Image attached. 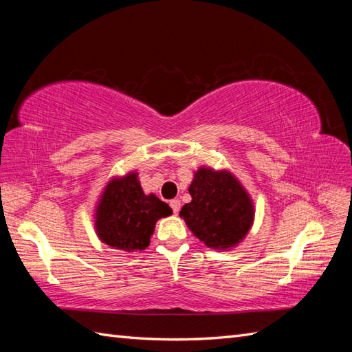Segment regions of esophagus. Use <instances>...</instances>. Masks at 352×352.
<instances>
[{
	"label": "esophagus",
	"mask_w": 352,
	"mask_h": 352,
	"mask_svg": "<svg viewBox=\"0 0 352 352\" xmlns=\"http://www.w3.org/2000/svg\"><path fill=\"white\" fill-rule=\"evenodd\" d=\"M169 206L172 207V212H174L175 214L180 212V207H182V203H180V199H172L170 203H169Z\"/></svg>",
	"instance_id": "1"
}]
</instances>
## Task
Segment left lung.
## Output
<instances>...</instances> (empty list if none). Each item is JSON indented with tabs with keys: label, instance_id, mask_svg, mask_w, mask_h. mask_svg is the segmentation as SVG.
Returning <instances> with one entry per match:
<instances>
[{
	"label": "left lung",
	"instance_id": "obj_1",
	"mask_svg": "<svg viewBox=\"0 0 352 352\" xmlns=\"http://www.w3.org/2000/svg\"><path fill=\"white\" fill-rule=\"evenodd\" d=\"M192 201L180 216L208 248H233L248 233L254 206L248 193L228 170L199 168L189 186Z\"/></svg>",
	"mask_w": 352,
	"mask_h": 352
}]
</instances>
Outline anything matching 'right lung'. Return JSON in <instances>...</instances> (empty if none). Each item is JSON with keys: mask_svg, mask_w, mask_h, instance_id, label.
Here are the masks:
<instances>
[{"mask_svg": "<svg viewBox=\"0 0 352 352\" xmlns=\"http://www.w3.org/2000/svg\"><path fill=\"white\" fill-rule=\"evenodd\" d=\"M172 214L170 207L154 193L145 195L136 172L113 178L104 189L95 212V228L101 242L113 250H145L155 222Z\"/></svg>", "mask_w": 352, "mask_h": 352, "instance_id": "right-lung-1", "label": "right lung"}]
</instances>
